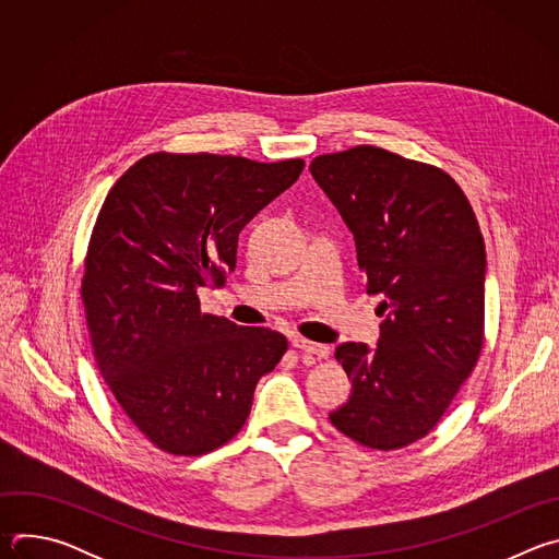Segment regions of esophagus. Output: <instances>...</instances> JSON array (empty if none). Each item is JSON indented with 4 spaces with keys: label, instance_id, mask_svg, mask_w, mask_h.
<instances>
[{
    "label": "esophagus",
    "instance_id": "esophagus-1",
    "mask_svg": "<svg viewBox=\"0 0 559 559\" xmlns=\"http://www.w3.org/2000/svg\"><path fill=\"white\" fill-rule=\"evenodd\" d=\"M294 347L298 352H305V354H311L316 358H328L332 354V347L330 345H321V343H311V341H305V338H294Z\"/></svg>",
    "mask_w": 559,
    "mask_h": 559
}]
</instances>
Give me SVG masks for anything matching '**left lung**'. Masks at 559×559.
Returning <instances> with one entry per match:
<instances>
[{
    "instance_id": "left-lung-1",
    "label": "left lung",
    "mask_w": 559,
    "mask_h": 559,
    "mask_svg": "<svg viewBox=\"0 0 559 559\" xmlns=\"http://www.w3.org/2000/svg\"><path fill=\"white\" fill-rule=\"evenodd\" d=\"M309 173L354 234L367 292L384 298L376 349L336 347L352 395L330 420L362 447L403 449L438 425L480 358V225L444 170L376 145L316 156Z\"/></svg>"
}]
</instances>
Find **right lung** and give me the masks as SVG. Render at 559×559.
Masks as SVG:
<instances>
[{"label":"right lung","mask_w":559,"mask_h":559,"mask_svg":"<svg viewBox=\"0 0 559 559\" xmlns=\"http://www.w3.org/2000/svg\"><path fill=\"white\" fill-rule=\"evenodd\" d=\"M305 168L231 154H147L110 188L84 261L97 367L134 427L173 455H203L246 425L254 389L287 352L267 328L203 313L241 229Z\"/></svg>","instance_id":"obj_1"}]
</instances>
